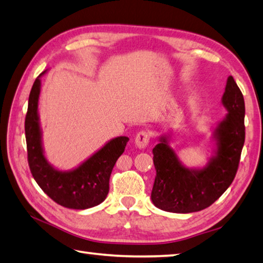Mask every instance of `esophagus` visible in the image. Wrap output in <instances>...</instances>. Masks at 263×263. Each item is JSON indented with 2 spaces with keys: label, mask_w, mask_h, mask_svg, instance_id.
Segmentation results:
<instances>
[{
  "label": "esophagus",
  "mask_w": 263,
  "mask_h": 263,
  "mask_svg": "<svg viewBox=\"0 0 263 263\" xmlns=\"http://www.w3.org/2000/svg\"><path fill=\"white\" fill-rule=\"evenodd\" d=\"M149 139H151L149 132L147 130H142L137 133L135 141H136V145L139 148H145L148 144H149Z\"/></svg>",
  "instance_id": "1"
}]
</instances>
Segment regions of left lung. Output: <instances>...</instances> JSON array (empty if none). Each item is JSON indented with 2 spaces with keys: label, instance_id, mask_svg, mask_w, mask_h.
I'll return each mask as SVG.
<instances>
[{
  "label": "left lung",
  "instance_id": "8db88e82",
  "mask_svg": "<svg viewBox=\"0 0 263 263\" xmlns=\"http://www.w3.org/2000/svg\"><path fill=\"white\" fill-rule=\"evenodd\" d=\"M222 102L229 114L216 130L217 154L207 168L186 169L166 145L165 138L153 148L156 176L152 201L157 208L179 214L202 211L216 201L235 179L245 142V102L232 76L228 78Z\"/></svg>",
  "mask_w": 263,
  "mask_h": 263
}]
</instances>
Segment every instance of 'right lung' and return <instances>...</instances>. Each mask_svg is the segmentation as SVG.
Listing matches in <instances>:
<instances>
[{"instance_id":"right-lung-1","label":"right lung","mask_w":263,"mask_h":263,"mask_svg":"<svg viewBox=\"0 0 263 263\" xmlns=\"http://www.w3.org/2000/svg\"><path fill=\"white\" fill-rule=\"evenodd\" d=\"M39 94L40 79L37 77L32 86L25 117L27 162L33 178L41 190L61 206L71 209L98 206L107 198L112 168L125 149L128 138L118 137L109 141L76 170L70 173L57 171L47 163L42 152L37 118Z\"/></svg>"}]
</instances>
